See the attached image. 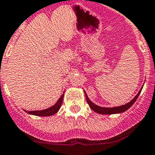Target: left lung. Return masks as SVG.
<instances>
[{
	"label": "left lung",
	"instance_id": "1",
	"mask_svg": "<svg viewBox=\"0 0 155 155\" xmlns=\"http://www.w3.org/2000/svg\"><path fill=\"white\" fill-rule=\"evenodd\" d=\"M142 88L143 87H141V89L140 90L138 94L136 95L135 97H134L132 101H130L129 103L126 104H124V105L118 106V107H100V106L97 105V104L93 103V102L89 99L87 94H86L85 91H84V92H85L86 99H87V103H88L89 106H90V107H91L93 111H94L97 113H99V114H103V115H111V114H118V113H122V112H124V111H127V110L129 109V108H130V107H131L134 103H135V101H137L138 97H139L141 91H142Z\"/></svg>",
	"mask_w": 155,
	"mask_h": 155
}]
</instances>
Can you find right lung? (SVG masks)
Listing matches in <instances>:
<instances>
[{"instance_id":"add662e5","label":"right lung","mask_w":155,"mask_h":155,"mask_svg":"<svg viewBox=\"0 0 155 155\" xmlns=\"http://www.w3.org/2000/svg\"><path fill=\"white\" fill-rule=\"evenodd\" d=\"M64 93H63V94L61 96V97L59 98L58 101L56 102V104H54L52 107H48V108H47V109L40 110V111H26V110H24V111H25V112H27L28 114L37 115V116H51V115H54V114H56V113L58 111V110L60 109V107H61V104H62V101H63V97H64Z\"/></svg>"}]
</instances>
